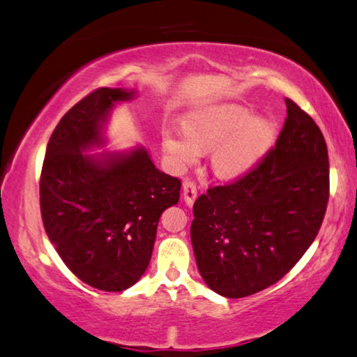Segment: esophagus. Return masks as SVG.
Returning <instances> with one entry per match:
<instances>
[{"instance_id":"1","label":"esophagus","mask_w":357,"mask_h":357,"mask_svg":"<svg viewBox=\"0 0 357 357\" xmlns=\"http://www.w3.org/2000/svg\"><path fill=\"white\" fill-rule=\"evenodd\" d=\"M196 195H197V190H196V183L193 180H188L186 178L183 182V199L188 206H193V202L196 199Z\"/></svg>"}]
</instances>
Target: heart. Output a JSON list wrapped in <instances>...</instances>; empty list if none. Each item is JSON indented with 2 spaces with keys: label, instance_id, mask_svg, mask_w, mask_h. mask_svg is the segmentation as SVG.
I'll return each instance as SVG.
<instances>
[{
  "label": "heart",
  "instance_id": "obj_1",
  "mask_svg": "<svg viewBox=\"0 0 357 357\" xmlns=\"http://www.w3.org/2000/svg\"><path fill=\"white\" fill-rule=\"evenodd\" d=\"M185 130L167 129L162 134V150L175 169L195 162L201 148L211 151V166L217 177H243L259 164L274 142L273 121L254 118L241 105H213L186 116Z\"/></svg>",
  "mask_w": 357,
  "mask_h": 357
}]
</instances>
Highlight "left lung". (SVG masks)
I'll use <instances>...</instances> for the list:
<instances>
[{
	"instance_id": "obj_1",
	"label": "left lung",
	"mask_w": 357,
	"mask_h": 357,
	"mask_svg": "<svg viewBox=\"0 0 357 357\" xmlns=\"http://www.w3.org/2000/svg\"><path fill=\"white\" fill-rule=\"evenodd\" d=\"M276 145L243 177L211 186L193 206L191 244L213 292L243 298L292 270L319 231L328 201V155L321 129L286 98Z\"/></svg>"
}]
</instances>
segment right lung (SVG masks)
I'll return each mask as SVG.
<instances>
[{
	"label": "right lung",
	"instance_id": "1",
	"mask_svg": "<svg viewBox=\"0 0 357 357\" xmlns=\"http://www.w3.org/2000/svg\"><path fill=\"white\" fill-rule=\"evenodd\" d=\"M134 91L100 87L56 126L46 148L40 206L46 234L87 286L121 292L150 263L161 213L180 197V180L158 171L145 148L84 155L103 145V126Z\"/></svg>",
	"mask_w": 357,
	"mask_h": 357
}]
</instances>
